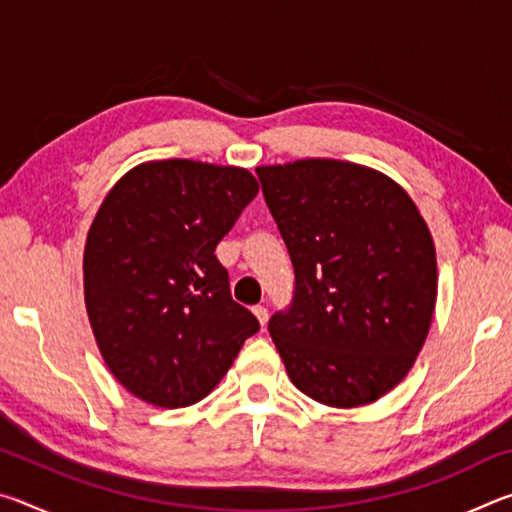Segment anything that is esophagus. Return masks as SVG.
I'll use <instances>...</instances> for the list:
<instances>
[{"label": "esophagus", "instance_id": "34e87169", "mask_svg": "<svg viewBox=\"0 0 512 512\" xmlns=\"http://www.w3.org/2000/svg\"><path fill=\"white\" fill-rule=\"evenodd\" d=\"M253 314H255V318L259 320V325H266V320H268V309H266L264 305H255V307H253Z\"/></svg>", "mask_w": 512, "mask_h": 512}]
</instances>
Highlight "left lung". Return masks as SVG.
<instances>
[{
    "label": "left lung",
    "instance_id": "8db88e82",
    "mask_svg": "<svg viewBox=\"0 0 512 512\" xmlns=\"http://www.w3.org/2000/svg\"><path fill=\"white\" fill-rule=\"evenodd\" d=\"M296 291L268 332L293 386L354 409L409 375L436 309V246L413 198L363 164L257 167Z\"/></svg>",
    "mask_w": 512,
    "mask_h": 512
}]
</instances>
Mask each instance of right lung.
<instances>
[{"label":"right lung","instance_id":"right-lung-1","mask_svg":"<svg viewBox=\"0 0 512 512\" xmlns=\"http://www.w3.org/2000/svg\"><path fill=\"white\" fill-rule=\"evenodd\" d=\"M257 192L248 169L173 158L137 164L103 198L83 253L85 309L108 370L142 402H201L259 329L214 255Z\"/></svg>","mask_w":512,"mask_h":512}]
</instances>
